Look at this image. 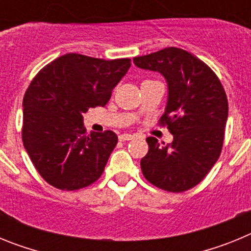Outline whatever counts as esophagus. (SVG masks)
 <instances>
[{
  "label": "esophagus",
  "mask_w": 251,
  "mask_h": 251,
  "mask_svg": "<svg viewBox=\"0 0 251 251\" xmlns=\"http://www.w3.org/2000/svg\"><path fill=\"white\" fill-rule=\"evenodd\" d=\"M134 138L133 134H129V133H123L119 136V141H130V139Z\"/></svg>",
  "instance_id": "esophagus-1"
}]
</instances>
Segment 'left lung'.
<instances>
[{
	"label": "left lung",
	"mask_w": 251,
	"mask_h": 251,
	"mask_svg": "<svg viewBox=\"0 0 251 251\" xmlns=\"http://www.w3.org/2000/svg\"><path fill=\"white\" fill-rule=\"evenodd\" d=\"M138 68L159 72L168 84V101L161 126L174 142L159 145L148 137L141 159L148 182L168 192L195 187L210 172L223 150L229 104L225 89L207 64L188 51L166 48L133 57Z\"/></svg>",
	"instance_id": "left-lung-1"
}]
</instances>
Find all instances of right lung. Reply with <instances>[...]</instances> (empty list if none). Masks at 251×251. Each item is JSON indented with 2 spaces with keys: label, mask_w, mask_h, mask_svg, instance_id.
<instances>
[{
  "label": "right lung",
  "mask_w": 251,
  "mask_h": 251,
  "mask_svg": "<svg viewBox=\"0 0 251 251\" xmlns=\"http://www.w3.org/2000/svg\"><path fill=\"white\" fill-rule=\"evenodd\" d=\"M130 59L63 55L36 74L24 97L22 142L40 176L52 187L75 191L103 174L118 142L113 130L88 134L83 113L104 106Z\"/></svg>",
  "instance_id": "add662e5"
}]
</instances>
